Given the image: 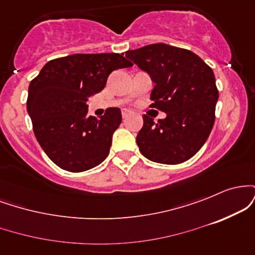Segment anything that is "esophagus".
<instances>
[{"mask_svg": "<svg viewBox=\"0 0 255 255\" xmlns=\"http://www.w3.org/2000/svg\"><path fill=\"white\" fill-rule=\"evenodd\" d=\"M130 115H131V113L129 110H127V109L122 110V118H124V119H128Z\"/></svg>", "mask_w": 255, "mask_h": 255, "instance_id": "obj_1", "label": "esophagus"}]
</instances>
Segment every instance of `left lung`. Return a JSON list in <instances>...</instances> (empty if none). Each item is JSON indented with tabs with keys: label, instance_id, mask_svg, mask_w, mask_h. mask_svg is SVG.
<instances>
[{
	"label": "left lung",
	"instance_id": "left-lung-1",
	"mask_svg": "<svg viewBox=\"0 0 255 255\" xmlns=\"http://www.w3.org/2000/svg\"><path fill=\"white\" fill-rule=\"evenodd\" d=\"M126 57L148 73L156 84L150 107L166 114L157 124L142 116L140 152L156 163L186 162L203 147L215 124L218 90L211 67L194 52L163 43L128 50Z\"/></svg>",
	"mask_w": 255,
	"mask_h": 255
}]
</instances>
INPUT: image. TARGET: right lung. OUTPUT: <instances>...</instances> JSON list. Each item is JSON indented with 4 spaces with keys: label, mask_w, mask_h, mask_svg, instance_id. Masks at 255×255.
Listing matches in <instances>:
<instances>
[{
    "label": "right lung",
    "mask_w": 255,
    "mask_h": 255,
    "mask_svg": "<svg viewBox=\"0 0 255 255\" xmlns=\"http://www.w3.org/2000/svg\"><path fill=\"white\" fill-rule=\"evenodd\" d=\"M131 66L114 52L75 54L49 61L31 81L26 104L34 135L61 169L86 171L108 157L121 110L108 108L96 119L87 115L86 102L104 89L111 72Z\"/></svg>",
    "instance_id": "add662e5"
}]
</instances>
